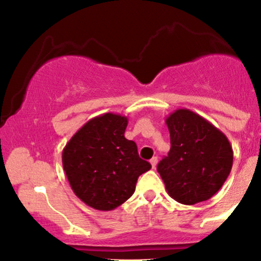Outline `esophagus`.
<instances>
[{
	"instance_id": "1",
	"label": "esophagus",
	"mask_w": 261,
	"mask_h": 261,
	"mask_svg": "<svg viewBox=\"0 0 261 261\" xmlns=\"http://www.w3.org/2000/svg\"><path fill=\"white\" fill-rule=\"evenodd\" d=\"M149 163L152 164V168H155V166H157V163H158V158H157V157L151 158V161H149Z\"/></svg>"
}]
</instances>
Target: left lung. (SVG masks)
Listing matches in <instances>:
<instances>
[{
  "instance_id": "1",
  "label": "left lung",
  "mask_w": 261,
  "mask_h": 261,
  "mask_svg": "<svg viewBox=\"0 0 261 261\" xmlns=\"http://www.w3.org/2000/svg\"><path fill=\"white\" fill-rule=\"evenodd\" d=\"M170 151L157 166L167 191L184 205L206 201L222 188L233 164V149L222 131L189 109L166 119Z\"/></svg>"
}]
</instances>
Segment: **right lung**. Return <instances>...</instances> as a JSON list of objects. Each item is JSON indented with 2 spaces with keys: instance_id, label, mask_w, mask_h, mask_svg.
I'll use <instances>...</instances> for the list:
<instances>
[{
  "instance_id": "obj_1",
  "label": "right lung",
  "mask_w": 261,
  "mask_h": 261,
  "mask_svg": "<svg viewBox=\"0 0 261 261\" xmlns=\"http://www.w3.org/2000/svg\"><path fill=\"white\" fill-rule=\"evenodd\" d=\"M127 118L106 113L87 121L62 151L73 193L86 205L112 211L134 194L137 179L151 169L134 141L125 139Z\"/></svg>"
}]
</instances>
